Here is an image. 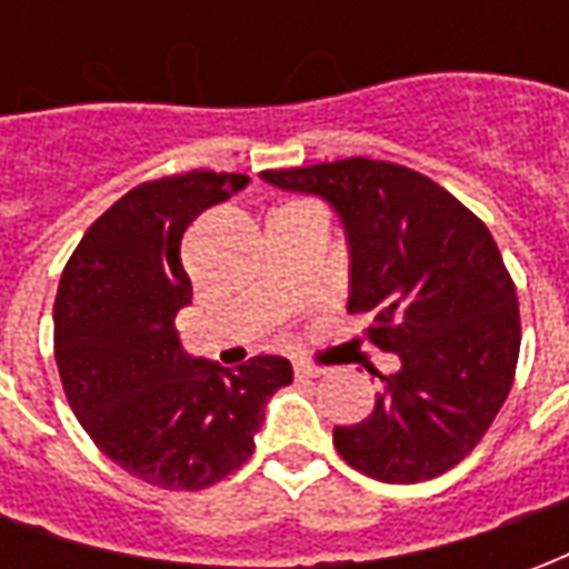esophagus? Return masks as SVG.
<instances>
[{"label": "esophagus", "mask_w": 569, "mask_h": 569, "mask_svg": "<svg viewBox=\"0 0 569 569\" xmlns=\"http://www.w3.org/2000/svg\"><path fill=\"white\" fill-rule=\"evenodd\" d=\"M326 375L322 366H313V362H296V378H320Z\"/></svg>", "instance_id": "34e87169"}]
</instances>
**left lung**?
I'll list each match as a JSON object with an SVG mask.
<instances>
[{"label":"left lung","instance_id":"1","mask_svg":"<svg viewBox=\"0 0 569 569\" xmlns=\"http://www.w3.org/2000/svg\"><path fill=\"white\" fill-rule=\"evenodd\" d=\"M271 186L332 203L350 243V313L396 353L375 408L335 427L347 463L390 485L448 472L476 448L512 390L521 313L488 224L429 176L390 161L264 170Z\"/></svg>","mask_w":569,"mask_h":569}]
</instances>
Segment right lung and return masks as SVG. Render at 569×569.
<instances>
[{
	"label": "right lung",
	"instance_id": "right-lung-1",
	"mask_svg": "<svg viewBox=\"0 0 569 569\" xmlns=\"http://www.w3.org/2000/svg\"><path fill=\"white\" fill-rule=\"evenodd\" d=\"M243 173L163 176L130 188L84 231L54 298V357L69 408L100 451L151 488L203 490L256 451L264 402L292 383L283 357L237 369L188 359V224L247 186Z\"/></svg>",
	"mask_w": 569,
	"mask_h": 569
}]
</instances>
